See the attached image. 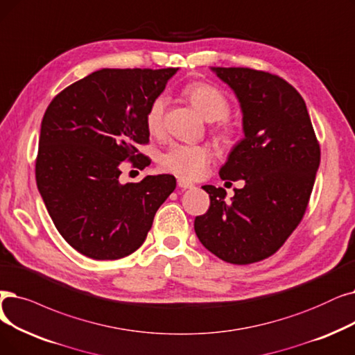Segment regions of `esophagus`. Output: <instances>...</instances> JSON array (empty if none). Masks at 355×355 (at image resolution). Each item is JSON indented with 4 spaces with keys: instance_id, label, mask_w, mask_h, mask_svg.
<instances>
[{
    "instance_id": "obj_1",
    "label": "esophagus",
    "mask_w": 355,
    "mask_h": 355,
    "mask_svg": "<svg viewBox=\"0 0 355 355\" xmlns=\"http://www.w3.org/2000/svg\"><path fill=\"white\" fill-rule=\"evenodd\" d=\"M178 187L180 189H184V190H189V189H194V184L187 181V180H182V178H178Z\"/></svg>"
}]
</instances>
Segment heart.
I'll return each mask as SVG.
<instances>
[{
	"label": "heart",
	"instance_id": "1",
	"mask_svg": "<svg viewBox=\"0 0 355 355\" xmlns=\"http://www.w3.org/2000/svg\"><path fill=\"white\" fill-rule=\"evenodd\" d=\"M194 109L207 121H218L229 114L230 105L223 92L207 83H190L182 89ZM166 100L162 96L153 98L148 107L145 123L149 133L159 135L164 128V113ZM220 139L227 141L232 136V128L222 125L218 129ZM211 161V150L206 145L173 144L159 159L164 171L171 173L182 180L202 177Z\"/></svg>",
	"mask_w": 355,
	"mask_h": 355
}]
</instances>
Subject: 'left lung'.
<instances>
[{"label": "left lung", "instance_id": "1", "mask_svg": "<svg viewBox=\"0 0 355 355\" xmlns=\"http://www.w3.org/2000/svg\"><path fill=\"white\" fill-rule=\"evenodd\" d=\"M235 92L243 139L220 168L222 180H243L230 202L203 186L210 207L194 220L196 235L230 264L268 258L300 223L320 162V148L302 96L283 78L250 68H211Z\"/></svg>", "mask_w": 355, "mask_h": 355}]
</instances>
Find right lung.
Returning <instances> with one entry per match:
<instances>
[{"instance_id":"add662e5","label":"right lung","mask_w":355,"mask_h":355,"mask_svg":"<svg viewBox=\"0 0 355 355\" xmlns=\"http://www.w3.org/2000/svg\"><path fill=\"white\" fill-rule=\"evenodd\" d=\"M178 68H104L52 100L42 120L36 182L58 232L92 259H119L145 242L174 175L120 184V164L145 168L148 107ZM138 161L136 162L135 159Z\"/></svg>"}]
</instances>
